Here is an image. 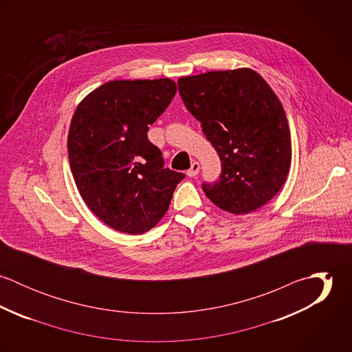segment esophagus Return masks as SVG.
I'll use <instances>...</instances> for the list:
<instances>
[{"instance_id": "esophagus-1", "label": "esophagus", "mask_w": 352, "mask_h": 352, "mask_svg": "<svg viewBox=\"0 0 352 352\" xmlns=\"http://www.w3.org/2000/svg\"><path fill=\"white\" fill-rule=\"evenodd\" d=\"M199 169H201L199 162L194 161V162L191 164V168L187 170V176H188V177H195V176L199 173Z\"/></svg>"}]
</instances>
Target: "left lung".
I'll list each match as a JSON object with an SVG mask.
<instances>
[{
    "instance_id": "left-lung-1",
    "label": "left lung",
    "mask_w": 352,
    "mask_h": 352,
    "mask_svg": "<svg viewBox=\"0 0 352 352\" xmlns=\"http://www.w3.org/2000/svg\"><path fill=\"white\" fill-rule=\"evenodd\" d=\"M177 85L221 160L219 179L201 184L206 197L232 214L271 201L292 164L287 118L271 87L252 69L182 77Z\"/></svg>"
}]
</instances>
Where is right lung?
Segmentation results:
<instances>
[{
    "mask_svg": "<svg viewBox=\"0 0 352 352\" xmlns=\"http://www.w3.org/2000/svg\"><path fill=\"white\" fill-rule=\"evenodd\" d=\"M169 78L102 84L72 118L67 151L76 186L112 229L142 234L165 215L184 173L164 168L149 126L176 95Z\"/></svg>",
    "mask_w": 352,
    "mask_h": 352,
    "instance_id": "add662e5",
    "label": "right lung"
}]
</instances>
